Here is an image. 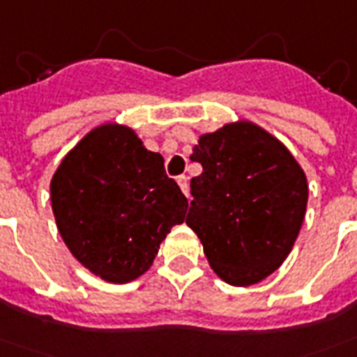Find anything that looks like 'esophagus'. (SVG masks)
Returning a JSON list of instances; mask_svg holds the SVG:
<instances>
[{
  "label": "esophagus",
  "instance_id": "1",
  "mask_svg": "<svg viewBox=\"0 0 357 357\" xmlns=\"http://www.w3.org/2000/svg\"><path fill=\"white\" fill-rule=\"evenodd\" d=\"M178 185L179 189L183 190V195H189V181H187V176H178Z\"/></svg>",
  "mask_w": 357,
  "mask_h": 357
}]
</instances>
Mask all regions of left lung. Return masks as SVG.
<instances>
[{"instance_id": "1", "label": "left lung", "mask_w": 357, "mask_h": 357, "mask_svg": "<svg viewBox=\"0 0 357 357\" xmlns=\"http://www.w3.org/2000/svg\"><path fill=\"white\" fill-rule=\"evenodd\" d=\"M190 160L187 225L222 281L249 287L273 273L292 251L305 217L307 178L277 138L249 123L202 135Z\"/></svg>"}]
</instances>
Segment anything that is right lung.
Segmentation results:
<instances>
[{"label": "right lung", "instance_id": "1", "mask_svg": "<svg viewBox=\"0 0 357 357\" xmlns=\"http://www.w3.org/2000/svg\"><path fill=\"white\" fill-rule=\"evenodd\" d=\"M50 195L69 251L118 284L148 271L189 208L165 159L123 125H100L84 136L54 174Z\"/></svg>", "mask_w": 357, "mask_h": 357}]
</instances>
